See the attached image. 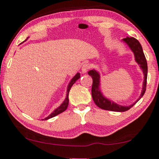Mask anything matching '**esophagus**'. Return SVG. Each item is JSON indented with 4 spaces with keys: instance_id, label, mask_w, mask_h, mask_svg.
Here are the masks:
<instances>
[{
    "instance_id": "esophagus-1",
    "label": "esophagus",
    "mask_w": 159,
    "mask_h": 159,
    "mask_svg": "<svg viewBox=\"0 0 159 159\" xmlns=\"http://www.w3.org/2000/svg\"><path fill=\"white\" fill-rule=\"evenodd\" d=\"M90 66L88 63H84L82 66H81V71H82L83 73H86L87 71L90 69Z\"/></svg>"
}]
</instances>
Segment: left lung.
I'll return each mask as SVG.
<instances>
[{
  "instance_id": "1",
  "label": "left lung",
  "mask_w": 159,
  "mask_h": 159,
  "mask_svg": "<svg viewBox=\"0 0 159 159\" xmlns=\"http://www.w3.org/2000/svg\"><path fill=\"white\" fill-rule=\"evenodd\" d=\"M123 41H125L127 44L128 45L129 48L131 49L132 51L134 52V57H135V60L137 63L140 66L141 69H143L144 75V81L143 85V90L142 93H141L140 97L139 99L134 102L132 105L129 106H123L118 105V104L115 103L112 101L109 100V99H106V97H103L101 91L99 90V75L97 71L95 70H90L88 71V75L92 77L93 78V84H92V97L95 102V104L98 107L102 109H105V110L113 111H125L130 109L132 106L135 105L137 103V101L139 99L142 98L143 96L144 95L145 92H146V81H147V71H148V66L147 62H146V59L145 57L144 53L143 51V48L141 44L137 41L136 38L133 37H127L124 38Z\"/></svg>"
}]
</instances>
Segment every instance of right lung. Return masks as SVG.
<instances>
[{"label":"right lung","mask_w":159,"mask_h":159,"mask_svg":"<svg viewBox=\"0 0 159 159\" xmlns=\"http://www.w3.org/2000/svg\"><path fill=\"white\" fill-rule=\"evenodd\" d=\"M80 77H81V76H80L79 73H77L75 75L74 78H73L71 80L70 83L69 84V86H68V88H67V93H66V97L65 100H64V102H62V103L61 104V106H59V107L57 108V109H55V110H54L53 112H52L51 114L50 115V116H49L48 117H47V118H45L44 119H43V120H48V119H49V118H53V117L57 116V115H59V114H60V113L63 112V111H65L66 109H67L68 105H69V90H70L71 86H72V85L74 84L75 83V81H77V80L79 79Z\"/></svg>","instance_id":"add662e5"}]
</instances>
